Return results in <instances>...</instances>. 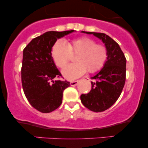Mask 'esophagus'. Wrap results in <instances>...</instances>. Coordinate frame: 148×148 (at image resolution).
Here are the masks:
<instances>
[{"label": "esophagus", "mask_w": 148, "mask_h": 148, "mask_svg": "<svg viewBox=\"0 0 148 148\" xmlns=\"http://www.w3.org/2000/svg\"><path fill=\"white\" fill-rule=\"evenodd\" d=\"M78 84H79V81H72L70 83V85L72 86H77Z\"/></svg>", "instance_id": "1"}]
</instances>
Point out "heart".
I'll return each mask as SVG.
<instances>
[{"label":"heart","mask_w":148,"mask_h":148,"mask_svg":"<svg viewBox=\"0 0 148 148\" xmlns=\"http://www.w3.org/2000/svg\"><path fill=\"white\" fill-rule=\"evenodd\" d=\"M52 58L58 67H63L72 56L76 55L75 63L66 65L62 72L68 80L81 77L88 71L94 74L104 67L108 58V49L104 45L97 44L95 40L88 37L74 39L65 44L58 41L51 51Z\"/></svg>","instance_id":"1"}]
</instances>
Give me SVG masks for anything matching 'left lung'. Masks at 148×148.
<instances>
[{
    "instance_id": "8db88e82",
    "label": "left lung",
    "mask_w": 148,
    "mask_h": 148,
    "mask_svg": "<svg viewBox=\"0 0 148 148\" xmlns=\"http://www.w3.org/2000/svg\"><path fill=\"white\" fill-rule=\"evenodd\" d=\"M93 34L105 44L108 58L104 67L91 77L92 89L88 94L81 95L84 106L94 112H102L114 104L121 95L126 80V58L118 44L108 35L101 33Z\"/></svg>"
}]
</instances>
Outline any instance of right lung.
<instances>
[{"label": "right lung", "mask_w": 148, "mask_h": 148, "mask_svg": "<svg viewBox=\"0 0 148 148\" xmlns=\"http://www.w3.org/2000/svg\"><path fill=\"white\" fill-rule=\"evenodd\" d=\"M49 31L33 39L23 49L21 83L32 106L42 113H50L62 103V92L70 86L67 81H54L61 76L51 56L57 39L74 32Z\"/></svg>", "instance_id": "1"}]
</instances>
